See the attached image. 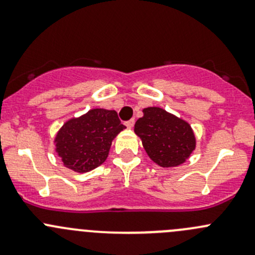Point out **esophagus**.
I'll list each match as a JSON object with an SVG mask.
<instances>
[{"mask_svg": "<svg viewBox=\"0 0 255 255\" xmlns=\"http://www.w3.org/2000/svg\"><path fill=\"white\" fill-rule=\"evenodd\" d=\"M125 125H126V127H127V128H133V126H134V118H132V120L127 121V122H126Z\"/></svg>", "mask_w": 255, "mask_h": 255, "instance_id": "1", "label": "esophagus"}]
</instances>
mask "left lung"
Wrapping results in <instances>:
<instances>
[{
  "label": "left lung",
  "instance_id": "8db88e82",
  "mask_svg": "<svg viewBox=\"0 0 255 255\" xmlns=\"http://www.w3.org/2000/svg\"><path fill=\"white\" fill-rule=\"evenodd\" d=\"M143 113L135 122L134 132L149 158L163 168L184 163L196 145L189 123L159 107H148Z\"/></svg>",
  "mask_w": 255,
  "mask_h": 255
}]
</instances>
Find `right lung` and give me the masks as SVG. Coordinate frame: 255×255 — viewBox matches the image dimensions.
<instances>
[{
	"mask_svg": "<svg viewBox=\"0 0 255 255\" xmlns=\"http://www.w3.org/2000/svg\"><path fill=\"white\" fill-rule=\"evenodd\" d=\"M125 128L116 111L91 110L60 128L55 150L66 168L86 173L106 160L113 138Z\"/></svg>",
	"mask_w": 255,
	"mask_h": 255,
	"instance_id": "1",
	"label": "right lung"
}]
</instances>
